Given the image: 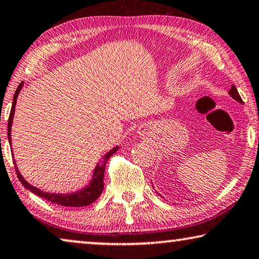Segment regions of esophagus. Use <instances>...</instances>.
I'll list each match as a JSON object with an SVG mask.
<instances>
[{"label":"esophagus","mask_w":259,"mask_h":259,"mask_svg":"<svg viewBox=\"0 0 259 259\" xmlns=\"http://www.w3.org/2000/svg\"><path fill=\"white\" fill-rule=\"evenodd\" d=\"M144 134H147V131H145V129H142L140 131V135H144Z\"/></svg>","instance_id":"esophagus-1"}]
</instances>
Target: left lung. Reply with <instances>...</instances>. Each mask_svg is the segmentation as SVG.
Segmentation results:
<instances>
[{
	"label": "left lung",
	"mask_w": 259,
	"mask_h": 259,
	"mask_svg": "<svg viewBox=\"0 0 259 259\" xmlns=\"http://www.w3.org/2000/svg\"><path fill=\"white\" fill-rule=\"evenodd\" d=\"M229 95H230V96L234 98L235 101H237V102H239V103H243V101H242V98H240V96H239V94H238V92H237V89H236V87L235 85H232L231 87V89L229 90Z\"/></svg>",
	"instance_id": "left-lung-1"
}]
</instances>
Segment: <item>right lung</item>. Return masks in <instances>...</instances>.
I'll use <instances>...</instances> for the list:
<instances>
[{
	"mask_svg": "<svg viewBox=\"0 0 259 259\" xmlns=\"http://www.w3.org/2000/svg\"><path fill=\"white\" fill-rule=\"evenodd\" d=\"M23 84H24V82H21V84L17 87L15 95H14V98H13L12 110H10V115H9V119H8V140H9L10 145H12V125H13L14 115H15L16 102H17V97H19L21 89L23 88ZM118 149H119L118 145H116V147L112 148L110 151H108L104 156H102L100 162L97 163L93 171L92 180H90V182L85 185V187H83L82 189H79V190L75 191V192H68V194H58V192L56 194V192L42 191L41 189L34 187V185H31L29 182L24 180V177L22 176L21 172L19 171V167H17V165H16L15 159H14V164H15L17 177H19V180L22 183V185H23L25 189H28V190L34 192L35 195H38L39 197L45 198V199H47V201H50L55 204H60V205H62V206H71V207L85 206V205H89V204L94 203L101 196L102 191H103V188H104L103 177H104V172H105V164H107L108 159L110 158L111 156L118 150Z\"/></svg>",
	"mask_w": 259,
	"mask_h": 259,
	"instance_id": "add662e5",
	"label": "right lung"
}]
</instances>
